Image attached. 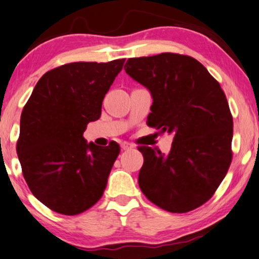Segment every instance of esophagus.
Segmentation results:
<instances>
[{"mask_svg": "<svg viewBox=\"0 0 259 259\" xmlns=\"http://www.w3.org/2000/svg\"><path fill=\"white\" fill-rule=\"evenodd\" d=\"M120 147H122L123 150H130V149L134 148V146L132 145V143H129V142H123L122 145H120Z\"/></svg>", "mask_w": 259, "mask_h": 259, "instance_id": "34e87169", "label": "esophagus"}]
</instances>
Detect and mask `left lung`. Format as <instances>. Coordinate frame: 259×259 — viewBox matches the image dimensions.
Wrapping results in <instances>:
<instances>
[{
    "instance_id": "obj_1",
    "label": "left lung",
    "mask_w": 259,
    "mask_h": 259,
    "mask_svg": "<svg viewBox=\"0 0 259 259\" xmlns=\"http://www.w3.org/2000/svg\"><path fill=\"white\" fill-rule=\"evenodd\" d=\"M124 69L152 94L148 125L173 135L167 155L139 148L141 191L169 212L201 207L232 161L233 118L220 83L197 60L171 52L129 58Z\"/></svg>"
}]
</instances>
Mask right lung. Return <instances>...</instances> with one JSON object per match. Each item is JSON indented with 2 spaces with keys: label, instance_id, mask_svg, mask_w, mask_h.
<instances>
[{
  "label": "right lung",
  "instance_id": "1",
  "mask_svg": "<svg viewBox=\"0 0 259 259\" xmlns=\"http://www.w3.org/2000/svg\"><path fill=\"white\" fill-rule=\"evenodd\" d=\"M124 61L75 62L39 78L22 110L16 153L34 197L51 210L77 215L101 198L120 152L118 143H87V124L101 105Z\"/></svg>",
  "mask_w": 259,
  "mask_h": 259
}]
</instances>
